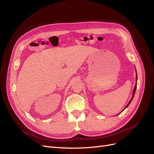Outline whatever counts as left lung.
<instances>
[{
  "label": "left lung",
  "instance_id": "1",
  "mask_svg": "<svg viewBox=\"0 0 154 154\" xmlns=\"http://www.w3.org/2000/svg\"><path fill=\"white\" fill-rule=\"evenodd\" d=\"M136 89H137V83H136V84H135V88H134V90H133V96H132V97H131V100H130V102L128 103V104H127L126 105V106L125 107V109L126 108H127V107H128V106H129V104H130V103L131 102V101H132V99H133V97H134V95H135V91H136ZM123 109V110H124Z\"/></svg>",
  "mask_w": 154,
  "mask_h": 154
}]
</instances>
